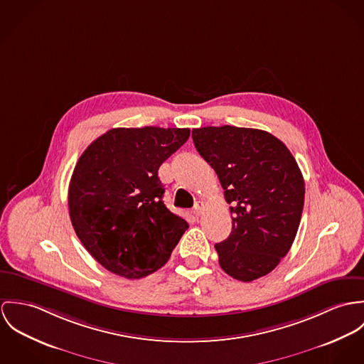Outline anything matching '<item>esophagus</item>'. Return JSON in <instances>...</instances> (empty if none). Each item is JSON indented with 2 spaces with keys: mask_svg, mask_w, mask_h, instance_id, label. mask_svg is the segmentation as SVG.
<instances>
[{
  "mask_svg": "<svg viewBox=\"0 0 364 364\" xmlns=\"http://www.w3.org/2000/svg\"><path fill=\"white\" fill-rule=\"evenodd\" d=\"M202 210H203V202L198 201L196 203V206H194V213H196L197 216H200L202 213Z\"/></svg>",
  "mask_w": 364,
  "mask_h": 364,
  "instance_id": "obj_1",
  "label": "esophagus"
}]
</instances>
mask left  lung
I'll use <instances>...</instances> for the list:
<instances>
[{"instance_id": "8db88e82", "label": "left lung", "mask_w": 364, "mask_h": 364, "mask_svg": "<svg viewBox=\"0 0 364 364\" xmlns=\"http://www.w3.org/2000/svg\"><path fill=\"white\" fill-rule=\"evenodd\" d=\"M193 141L232 205V233L215 244L220 268L242 282L269 274L289 252L301 219L304 180L297 162L262 129L202 127L193 129Z\"/></svg>"}]
</instances>
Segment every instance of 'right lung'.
Returning a JSON list of instances; mask_svg holds the SVG:
<instances>
[{
    "instance_id": "1",
    "label": "right lung",
    "mask_w": 364,
    "mask_h": 364,
    "mask_svg": "<svg viewBox=\"0 0 364 364\" xmlns=\"http://www.w3.org/2000/svg\"><path fill=\"white\" fill-rule=\"evenodd\" d=\"M188 136V128H113L82 154L70 181V218L107 271L127 279L151 275L187 230L163 203L158 170Z\"/></svg>"
}]
</instances>
